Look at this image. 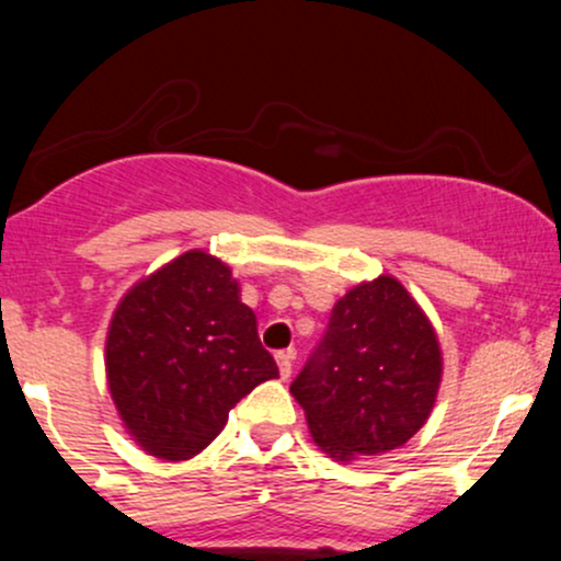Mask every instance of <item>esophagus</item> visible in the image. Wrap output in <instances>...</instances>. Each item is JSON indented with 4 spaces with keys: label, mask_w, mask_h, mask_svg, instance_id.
Instances as JSON below:
<instances>
[{
    "label": "esophagus",
    "mask_w": 561,
    "mask_h": 561,
    "mask_svg": "<svg viewBox=\"0 0 561 561\" xmlns=\"http://www.w3.org/2000/svg\"><path fill=\"white\" fill-rule=\"evenodd\" d=\"M293 364H295V351H279L276 353V366H279L282 379H287L293 375Z\"/></svg>",
    "instance_id": "obj_1"
}]
</instances>
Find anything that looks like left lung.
<instances>
[{
    "label": "left lung",
    "mask_w": 561,
    "mask_h": 561,
    "mask_svg": "<svg viewBox=\"0 0 561 561\" xmlns=\"http://www.w3.org/2000/svg\"><path fill=\"white\" fill-rule=\"evenodd\" d=\"M437 334L392 276L334 302L324 337L293 379L313 440L334 461L401 448L427 422L440 388Z\"/></svg>",
    "instance_id": "obj_1"
}]
</instances>
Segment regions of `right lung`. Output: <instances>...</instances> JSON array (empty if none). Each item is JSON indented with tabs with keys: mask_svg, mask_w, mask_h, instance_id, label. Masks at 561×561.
<instances>
[{
	"mask_svg": "<svg viewBox=\"0 0 561 561\" xmlns=\"http://www.w3.org/2000/svg\"><path fill=\"white\" fill-rule=\"evenodd\" d=\"M105 366L126 430L169 461L199 454L255 385L279 377L229 266L203 250L128 289L113 313Z\"/></svg>",
	"mask_w": 561,
	"mask_h": 561,
	"instance_id": "1",
	"label": "right lung"
}]
</instances>
